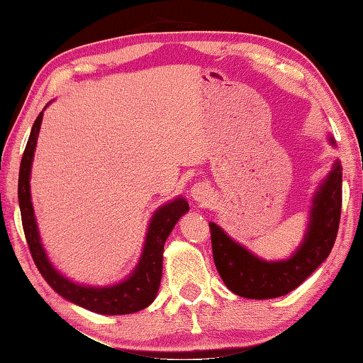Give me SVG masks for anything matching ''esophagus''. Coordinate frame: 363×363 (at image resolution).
I'll return each instance as SVG.
<instances>
[{"label":"esophagus","instance_id":"esophagus-1","mask_svg":"<svg viewBox=\"0 0 363 363\" xmlns=\"http://www.w3.org/2000/svg\"><path fill=\"white\" fill-rule=\"evenodd\" d=\"M191 196L194 201H204L211 196V188H208L206 183H196L191 188Z\"/></svg>","mask_w":363,"mask_h":363}]
</instances>
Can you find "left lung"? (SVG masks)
Wrapping results in <instances>:
<instances>
[{"label":"left lung","mask_w":363,"mask_h":363,"mask_svg":"<svg viewBox=\"0 0 363 363\" xmlns=\"http://www.w3.org/2000/svg\"><path fill=\"white\" fill-rule=\"evenodd\" d=\"M330 145L335 138L330 135ZM342 167L335 159L332 170L317 186L309 207L304 238L289 258L266 262L231 239L217 223H208L213 262L220 277L233 294L250 300L284 296L301 285L325 262L333 249L341 217Z\"/></svg>","instance_id":"8db88e82"}]
</instances>
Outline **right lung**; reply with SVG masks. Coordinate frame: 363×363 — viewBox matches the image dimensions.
Listing matches in <instances>:
<instances>
[{
  "mask_svg": "<svg viewBox=\"0 0 363 363\" xmlns=\"http://www.w3.org/2000/svg\"><path fill=\"white\" fill-rule=\"evenodd\" d=\"M46 106H44V110H46ZM44 110L40 113V116L36 118L33 127H31L28 142L22 156L21 170H18V206H21L23 233L25 238H27L31 257H33L38 271L41 272L44 281L60 296L78 304L81 308L92 311V313L105 315H123L133 314L137 311L148 308L155 301L159 284H161L164 244L182 215H185L189 211L186 199L180 196V198L161 206L152 213L148 231H146L142 257H140L137 266L124 281L106 285V287H94V285L76 284L69 281L68 277L63 276L60 271H57L55 266L50 263L41 242L33 204H31V165H33L36 142L38 135H40Z\"/></svg>",
  "mask_w": 363,
  "mask_h": 363,
  "instance_id": "1",
  "label": "right lung"
}]
</instances>
